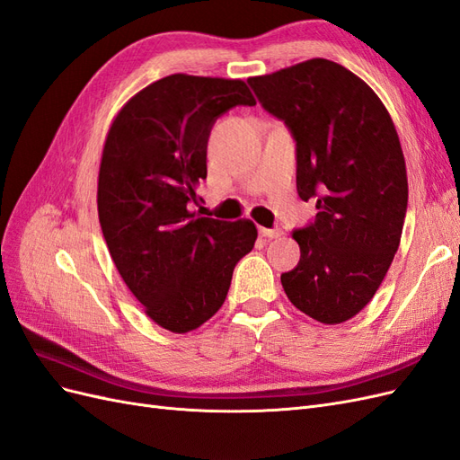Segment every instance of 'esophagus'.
Segmentation results:
<instances>
[{
    "label": "esophagus",
    "mask_w": 460,
    "mask_h": 460,
    "mask_svg": "<svg viewBox=\"0 0 460 460\" xmlns=\"http://www.w3.org/2000/svg\"><path fill=\"white\" fill-rule=\"evenodd\" d=\"M259 234L262 238H278V235H282L280 228H259Z\"/></svg>",
    "instance_id": "esophagus-1"
}]
</instances>
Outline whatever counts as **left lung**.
Masks as SVG:
<instances>
[{"label":"left lung","mask_w":460,"mask_h":460,"mask_svg":"<svg viewBox=\"0 0 460 460\" xmlns=\"http://www.w3.org/2000/svg\"><path fill=\"white\" fill-rule=\"evenodd\" d=\"M247 82L294 134L297 193L318 208L291 234L301 259L284 291L318 323L341 324L370 303L401 242L409 184L395 124L365 80L328 59Z\"/></svg>","instance_id":"left-lung-1"}]
</instances>
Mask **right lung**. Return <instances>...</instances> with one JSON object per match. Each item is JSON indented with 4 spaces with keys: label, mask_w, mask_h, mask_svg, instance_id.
Masks as SVG:
<instances>
[{
    "label": "right lung",
    "mask_w": 460,
    "mask_h": 460,
    "mask_svg": "<svg viewBox=\"0 0 460 460\" xmlns=\"http://www.w3.org/2000/svg\"><path fill=\"white\" fill-rule=\"evenodd\" d=\"M255 105L243 80L171 75L137 92L111 122L97 176V215L124 284L161 328L186 333L226 299L257 228L196 217L215 120Z\"/></svg>",
    "instance_id": "obj_1"
}]
</instances>
